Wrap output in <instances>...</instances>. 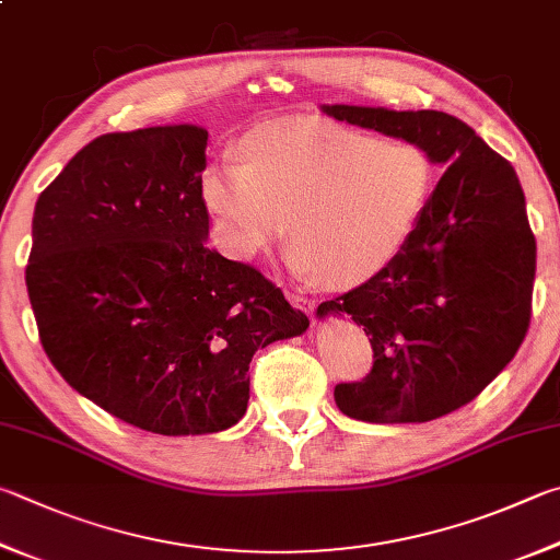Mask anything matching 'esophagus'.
<instances>
[{"mask_svg": "<svg viewBox=\"0 0 560 560\" xmlns=\"http://www.w3.org/2000/svg\"><path fill=\"white\" fill-rule=\"evenodd\" d=\"M287 296H289V301L293 303V306L301 308V311H306L308 315H313L315 303L306 296V293H303V291H287Z\"/></svg>", "mask_w": 560, "mask_h": 560, "instance_id": "1", "label": "esophagus"}]
</instances>
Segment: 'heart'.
<instances>
[{"label":"heart","mask_w":560,"mask_h":560,"mask_svg":"<svg viewBox=\"0 0 560 560\" xmlns=\"http://www.w3.org/2000/svg\"><path fill=\"white\" fill-rule=\"evenodd\" d=\"M242 154L208 161L198 178L220 247L247 261L291 225V269L335 289L372 279L404 249L435 180L431 154L413 141L315 117L252 129Z\"/></svg>","instance_id":"1"}]
</instances>
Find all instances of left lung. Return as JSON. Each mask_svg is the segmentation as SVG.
<instances>
[{"instance_id":"8db88e82","label":"left lung","mask_w":560,"mask_h":560,"mask_svg":"<svg viewBox=\"0 0 560 560\" xmlns=\"http://www.w3.org/2000/svg\"><path fill=\"white\" fill-rule=\"evenodd\" d=\"M325 115L429 151L443 176L409 242L372 279L318 306L370 335L372 372L335 386L368 423H423L470 404L520 350L532 320L536 240L510 161L435 109L323 105Z\"/></svg>"}]
</instances>
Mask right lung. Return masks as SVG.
Segmentation results:
<instances>
[{
  "label": "right lung",
  "mask_w": 560,
  "mask_h": 560,
  "mask_svg": "<svg viewBox=\"0 0 560 560\" xmlns=\"http://www.w3.org/2000/svg\"><path fill=\"white\" fill-rule=\"evenodd\" d=\"M208 131H115L40 192L26 289L48 360L141 431L202 435L247 411L249 362L308 318L249 264L210 249Z\"/></svg>",
  "instance_id": "obj_1"
}]
</instances>
